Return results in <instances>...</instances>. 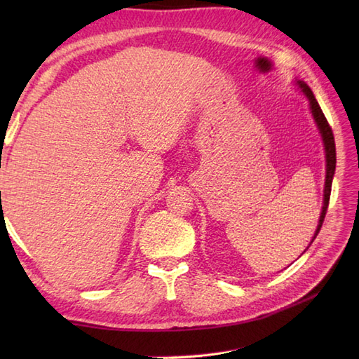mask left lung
Returning <instances> with one entry per match:
<instances>
[{"label":"left lung","mask_w":359,"mask_h":359,"mask_svg":"<svg viewBox=\"0 0 359 359\" xmlns=\"http://www.w3.org/2000/svg\"><path fill=\"white\" fill-rule=\"evenodd\" d=\"M297 85H299V88L302 89V93L306 94L307 98H309L311 114H313V118H315L316 125L319 128V133H321V135H323V142H324V147H325V157H327L325 158V162H327V174H325V188H324V205H323L321 216H319V224H318V228H316V231H315V236H313V239H311V242H313L316 239L319 230H321L327 208H329L330 193H332V180H333L334 168H337V148H334V137H333L332 128H330L329 121H327V118L324 116L321 106L318 104L313 93H311V89L304 81H297Z\"/></svg>","instance_id":"left-lung-1"}]
</instances>
